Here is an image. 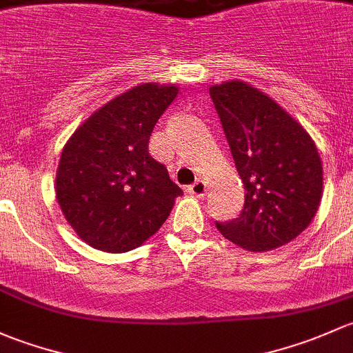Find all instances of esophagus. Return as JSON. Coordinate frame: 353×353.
<instances>
[{
	"label": "esophagus",
	"mask_w": 353,
	"mask_h": 353,
	"mask_svg": "<svg viewBox=\"0 0 353 353\" xmlns=\"http://www.w3.org/2000/svg\"><path fill=\"white\" fill-rule=\"evenodd\" d=\"M187 190H188V194H192V195H195V197L202 199L203 195L207 194V183L203 180H197V181H194V183H192L190 187L187 188Z\"/></svg>",
	"instance_id": "1"
}]
</instances>
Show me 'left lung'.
<instances>
[{
    "mask_svg": "<svg viewBox=\"0 0 353 353\" xmlns=\"http://www.w3.org/2000/svg\"><path fill=\"white\" fill-rule=\"evenodd\" d=\"M209 92L246 190L241 214L216 221V228L248 252L292 241L310 226L321 201L323 166L310 134L246 83L234 79Z\"/></svg>",
    "mask_w": 353,
    "mask_h": 353,
    "instance_id": "obj_1",
    "label": "left lung"
}]
</instances>
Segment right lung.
I'll use <instances>...</instances> for the list:
<instances>
[{"mask_svg": "<svg viewBox=\"0 0 353 353\" xmlns=\"http://www.w3.org/2000/svg\"><path fill=\"white\" fill-rule=\"evenodd\" d=\"M176 95L173 85L136 86L97 110L64 146L56 197L93 248L123 253L141 246L183 194L148 150L152 127Z\"/></svg>", "mask_w": 353, "mask_h": 353, "instance_id": "right-lung-1", "label": "right lung"}]
</instances>
